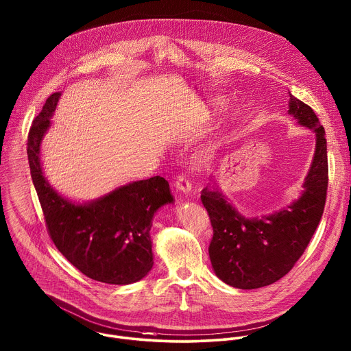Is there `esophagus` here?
Returning <instances> with one entry per match:
<instances>
[{
	"label": "esophagus",
	"mask_w": 351,
	"mask_h": 351,
	"mask_svg": "<svg viewBox=\"0 0 351 351\" xmlns=\"http://www.w3.org/2000/svg\"><path fill=\"white\" fill-rule=\"evenodd\" d=\"M175 187H176L178 191H180V193H183V194H187V193L191 191V183H190V180L187 179V176H184V175H179V176L176 178Z\"/></svg>",
	"instance_id": "34e87169"
}]
</instances>
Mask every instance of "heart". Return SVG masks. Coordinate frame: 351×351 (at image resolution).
Instances as JSON below:
<instances>
[{
    "label": "heart",
    "instance_id": "obj_1",
    "mask_svg": "<svg viewBox=\"0 0 351 351\" xmlns=\"http://www.w3.org/2000/svg\"><path fill=\"white\" fill-rule=\"evenodd\" d=\"M215 108H216V104H215V102H210V104H208V105L205 106V112H206V113H210V112L215 110Z\"/></svg>",
    "mask_w": 351,
    "mask_h": 351
}]
</instances>
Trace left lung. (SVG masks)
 I'll use <instances>...</instances> for the list:
<instances>
[{"instance_id": "8db88e82", "label": "left lung", "mask_w": 351, "mask_h": 351, "mask_svg": "<svg viewBox=\"0 0 351 351\" xmlns=\"http://www.w3.org/2000/svg\"><path fill=\"white\" fill-rule=\"evenodd\" d=\"M289 113L316 132L313 161L297 201L275 215L246 219L217 189L201 191L213 227L212 267L224 283L237 289H260L287 275L308 247L324 212L328 189L324 127L313 109L291 94Z\"/></svg>"}]
</instances>
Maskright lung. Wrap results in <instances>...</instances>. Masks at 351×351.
Segmentation results:
<instances>
[{
	"label": "right lung",
	"mask_w": 351,
	"mask_h": 351,
	"mask_svg": "<svg viewBox=\"0 0 351 351\" xmlns=\"http://www.w3.org/2000/svg\"><path fill=\"white\" fill-rule=\"evenodd\" d=\"M60 93L51 94L28 132L27 156L47 232L58 252L87 278L130 285L153 268L150 228L154 213L173 197L161 176L132 182L109 194L75 204L61 197L43 176L40 143Z\"/></svg>",
	"instance_id": "1"
}]
</instances>
